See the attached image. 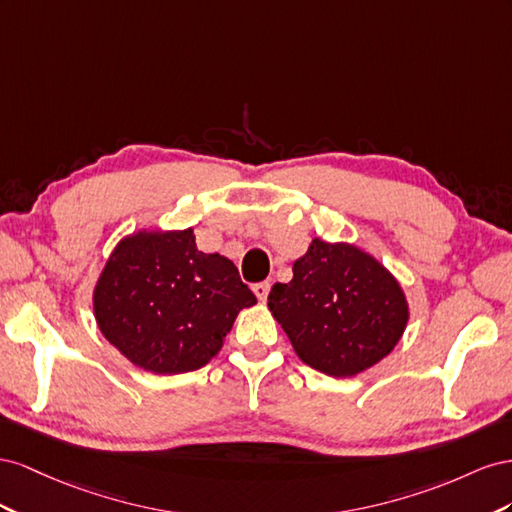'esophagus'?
<instances>
[{
    "label": "esophagus",
    "mask_w": 512,
    "mask_h": 512,
    "mask_svg": "<svg viewBox=\"0 0 512 512\" xmlns=\"http://www.w3.org/2000/svg\"><path fill=\"white\" fill-rule=\"evenodd\" d=\"M253 291H255V296H257L261 302H266V298H268V294H270V281L255 283V285H253Z\"/></svg>",
    "instance_id": "obj_1"
}]
</instances>
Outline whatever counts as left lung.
<instances>
[{
	"mask_svg": "<svg viewBox=\"0 0 512 512\" xmlns=\"http://www.w3.org/2000/svg\"><path fill=\"white\" fill-rule=\"evenodd\" d=\"M268 306L300 360L332 377L388 356L410 317L399 283L377 259L319 238L294 264V279L270 289Z\"/></svg>",
	"mask_w": 512,
	"mask_h": 512,
	"instance_id": "obj_1",
	"label": "left lung"
}]
</instances>
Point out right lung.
Instances as JSON below:
<instances>
[{"mask_svg": "<svg viewBox=\"0 0 512 512\" xmlns=\"http://www.w3.org/2000/svg\"><path fill=\"white\" fill-rule=\"evenodd\" d=\"M257 302L227 257L197 251L193 229L122 240L94 289L105 339L137 367L175 375L201 369L233 319Z\"/></svg>", "mask_w": 512, "mask_h": 512, "instance_id": "right-lung-1", "label": "right lung"}]
</instances>
